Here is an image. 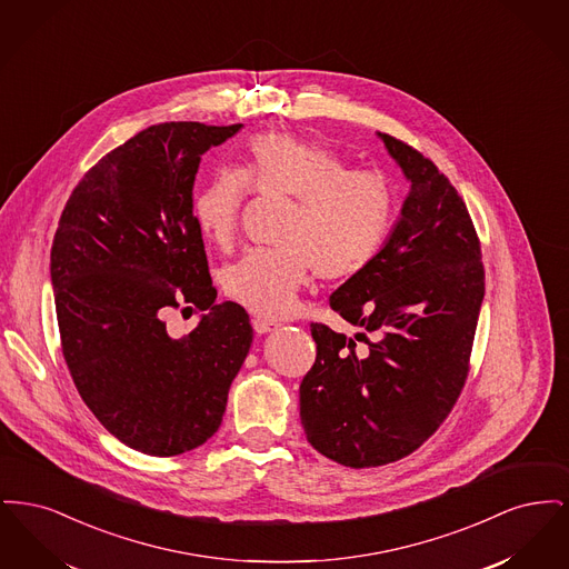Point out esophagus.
Listing matches in <instances>:
<instances>
[{
    "mask_svg": "<svg viewBox=\"0 0 569 569\" xmlns=\"http://www.w3.org/2000/svg\"><path fill=\"white\" fill-rule=\"evenodd\" d=\"M251 326H253V330L258 332V335H264V332H271L272 328H277V322H272V320H267V318H253L251 320Z\"/></svg>",
    "mask_w": 569,
    "mask_h": 569,
    "instance_id": "obj_1",
    "label": "esophagus"
}]
</instances>
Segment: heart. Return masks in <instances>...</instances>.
I'll return each instance as SVG.
<instances>
[{"label": "heart", "mask_w": 569, "mask_h": 569, "mask_svg": "<svg viewBox=\"0 0 569 569\" xmlns=\"http://www.w3.org/2000/svg\"><path fill=\"white\" fill-rule=\"evenodd\" d=\"M249 188L295 200L277 230L281 244L249 249L221 272L226 297L269 318L295 307L313 271L325 281L365 271L397 213L395 191L378 172L352 170L311 140L262 134L249 140L243 170H217L193 196L196 226L211 243H232Z\"/></svg>", "instance_id": "b5f03b06"}]
</instances>
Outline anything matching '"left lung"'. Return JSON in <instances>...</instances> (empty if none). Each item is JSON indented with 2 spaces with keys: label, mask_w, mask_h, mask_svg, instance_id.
I'll return each instance as SVG.
<instances>
[{
  "label": "left lung",
  "mask_w": 569,
  "mask_h": 569,
  "mask_svg": "<svg viewBox=\"0 0 569 569\" xmlns=\"http://www.w3.org/2000/svg\"><path fill=\"white\" fill-rule=\"evenodd\" d=\"M379 138L411 190L376 260L330 295L360 330L350 339L311 322L318 353L300 381L307 441L353 469L401 460L441 427L469 373L485 298L480 239L459 191L418 149Z\"/></svg>",
  "instance_id": "left-lung-1"
}]
</instances>
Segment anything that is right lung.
<instances>
[{"label":"right lung","instance_id":"right-lung-1","mask_svg":"<svg viewBox=\"0 0 569 569\" xmlns=\"http://www.w3.org/2000/svg\"><path fill=\"white\" fill-rule=\"evenodd\" d=\"M243 126L158 123L91 166L51 247L61 352L84 406L121 443L177 457L213 437L253 330L216 302L193 181L202 156ZM206 313L172 338V310Z\"/></svg>","mask_w":569,"mask_h":569}]
</instances>
